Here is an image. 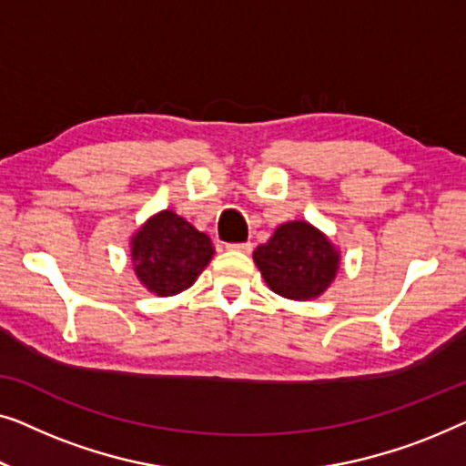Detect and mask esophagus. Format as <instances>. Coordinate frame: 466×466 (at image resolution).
I'll list each match as a JSON object with an SVG mask.
<instances>
[{"label": "esophagus", "mask_w": 466, "mask_h": 466, "mask_svg": "<svg viewBox=\"0 0 466 466\" xmlns=\"http://www.w3.org/2000/svg\"><path fill=\"white\" fill-rule=\"evenodd\" d=\"M228 248H232V251H242V253H251L253 248V242H230Z\"/></svg>", "instance_id": "1"}]
</instances>
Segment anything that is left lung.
<instances>
[{"mask_svg": "<svg viewBox=\"0 0 466 466\" xmlns=\"http://www.w3.org/2000/svg\"><path fill=\"white\" fill-rule=\"evenodd\" d=\"M255 264L268 287L289 299H312L336 279L339 255L329 240L306 221L283 224L255 248Z\"/></svg>", "mask_w": 466, "mask_h": 466, "instance_id": "1", "label": "left lung"}]
</instances>
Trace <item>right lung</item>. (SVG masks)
Instances as JSON below:
<instances>
[{"label": "right lung", "mask_w": 466, "mask_h": 466, "mask_svg": "<svg viewBox=\"0 0 466 466\" xmlns=\"http://www.w3.org/2000/svg\"><path fill=\"white\" fill-rule=\"evenodd\" d=\"M133 264L143 285L156 296H175L194 285L215 248L207 234L173 211H162L133 238Z\"/></svg>", "instance_id": "1"}]
</instances>
